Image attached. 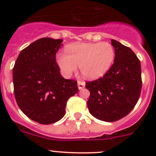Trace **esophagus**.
Listing matches in <instances>:
<instances>
[{
    "instance_id": "1",
    "label": "esophagus",
    "mask_w": 156,
    "mask_h": 156,
    "mask_svg": "<svg viewBox=\"0 0 156 156\" xmlns=\"http://www.w3.org/2000/svg\"><path fill=\"white\" fill-rule=\"evenodd\" d=\"M85 87V82H83V81H78V87L79 90H82L83 88Z\"/></svg>"
}]
</instances>
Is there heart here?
Here are the masks:
<instances>
[{"mask_svg": "<svg viewBox=\"0 0 156 156\" xmlns=\"http://www.w3.org/2000/svg\"><path fill=\"white\" fill-rule=\"evenodd\" d=\"M66 53H57L56 62L63 75L69 77L79 66L83 76L88 80H96L104 76L111 69L115 52L108 42L75 43L66 47Z\"/></svg>", "mask_w": 156, "mask_h": 156, "instance_id": "heart-1", "label": "heart"}]
</instances>
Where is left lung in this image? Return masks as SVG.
<instances>
[{
	"label": "left lung",
	"instance_id": "8db88e82",
	"mask_svg": "<svg viewBox=\"0 0 156 156\" xmlns=\"http://www.w3.org/2000/svg\"><path fill=\"white\" fill-rule=\"evenodd\" d=\"M115 52L114 63L103 78L86 82L90 91L87 107L99 120L112 122L130 112L139 100L142 87L141 66L130 48L112 39Z\"/></svg>",
	"mask_w": 156,
	"mask_h": 156
}]
</instances>
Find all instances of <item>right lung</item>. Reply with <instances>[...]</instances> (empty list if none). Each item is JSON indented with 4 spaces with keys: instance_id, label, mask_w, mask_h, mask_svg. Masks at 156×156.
<instances>
[{
    "instance_id": "right-lung-1",
    "label": "right lung",
    "mask_w": 156,
    "mask_h": 156,
    "mask_svg": "<svg viewBox=\"0 0 156 156\" xmlns=\"http://www.w3.org/2000/svg\"><path fill=\"white\" fill-rule=\"evenodd\" d=\"M62 39L42 37L23 49L12 69L19 107L31 120L50 125L66 113L67 100L78 91L77 81L62 78L56 62Z\"/></svg>"
}]
</instances>
